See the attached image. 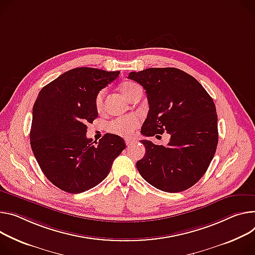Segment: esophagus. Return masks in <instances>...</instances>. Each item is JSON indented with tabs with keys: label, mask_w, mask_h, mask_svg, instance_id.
<instances>
[{
	"label": "esophagus",
	"mask_w": 255,
	"mask_h": 255,
	"mask_svg": "<svg viewBox=\"0 0 255 255\" xmlns=\"http://www.w3.org/2000/svg\"><path fill=\"white\" fill-rule=\"evenodd\" d=\"M125 143H126V145H127L128 147H130V146H132L133 144H135L136 141H135V140H132V139H126V140H125Z\"/></svg>",
	"instance_id": "obj_1"
}]
</instances>
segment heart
Listing matches in <instances>:
<instances>
[{
  "label": "heart",
  "instance_id": "b5f03b06",
  "mask_svg": "<svg viewBox=\"0 0 255 255\" xmlns=\"http://www.w3.org/2000/svg\"><path fill=\"white\" fill-rule=\"evenodd\" d=\"M138 85L134 82H125L121 85V91L122 94L128 99V97L132 94V91L137 87ZM105 91H100L97 98H96V107L98 110H101L103 107V99H104ZM140 124V118L139 116L136 114H130L126 116H121V117L116 118L112 120L108 124V130L114 134L120 135L122 137H131L135 129L139 126Z\"/></svg>",
  "mask_w": 255,
  "mask_h": 255
}]
</instances>
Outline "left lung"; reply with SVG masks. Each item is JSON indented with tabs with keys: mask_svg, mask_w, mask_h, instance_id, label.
I'll return each instance as SVG.
<instances>
[{
	"mask_svg": "<svg viewBox=\"0 0 255 255\" xmlns=\"http://www.w3.org/2000/svg\"><path fill=\"white\" fill-rule=\"evenodd\" d=\"M128 78L143 86L147 95L149 111L141 134L171 135L166 146L141 140L146 150L136 163L138 172L161 191L190 188L204 175L217 149L213 99L193 76L177 68H148L130 72Z\"/></svg>",
	"mask_w": 255,
	"mask_h": 255,
	"instance_id": "1",
	"label": "left lung"
}]
</instances>
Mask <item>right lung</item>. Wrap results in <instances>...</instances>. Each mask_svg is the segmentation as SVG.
<instances>
[{
  "mask_svg": "<svg viewBox=\"0 0 255 255\" xmlns=\"http://www.w3.org/2000/svg\"><path fill=\"white\" fill-rule=\"evenodd\" d=\"M120 71L71 69L41 88L32 110L30 145L37 163L55 186L81 193L100 184L126 147L123 138L107 133L92 141L87 124L98 118L96 98Z\"/></svg>",
  "mask_w": 255,
  "mask_h": 255,
  "instance_id": "add662e5",
  "label": "right lung"
}]
</instances>
